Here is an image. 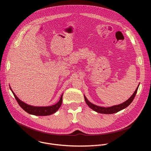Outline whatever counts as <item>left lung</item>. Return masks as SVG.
<instances>
[{"instance_id":"obj_1","label":"left lung","mask_w":151,"mask_h":151,"mask_svg":"<svg viewBox=\"0 0 151 151\" xmlns=\"http://www.w3.org/2000/svg\"><path fill=\"white\" fill-rule=\"evenodd\" d=\"M138 88H139V85H138V87H137L136 91L133 93V94L130 97V99H128V100H127V101H125V102H124L122 104H118V105H115V106L109 107H100V106H96V105L90 103L88 100V99L86 98V97L85 96H84V98H85V100L86 103L87 104V105L90 107L91 109H92L94 111H96L97 112H99V113H101V114H112L116 113V112L126 108L127 106L130 105L132 103V102L133 101V100H134V99L136 96V94L137 93Z\"/></svg>"}]
</instances>
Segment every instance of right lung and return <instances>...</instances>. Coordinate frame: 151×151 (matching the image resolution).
I'll return each mask as SVG.
<instances>
[{"mask_svg":"<svg viewBox=\"0 0 151 151\" xmlns=\"http://www.w3.org/2000/svg\"><path fill=\"white\" fill-rule=\"evenodd\" d=\"M16 100L17 101L19 106H21V108L24 110L27 113L37 116H47L50 115L51 114H54L59 108L61 105L62 100H63V94L61 95L60 99L58 103L55 104L47 106V107H37V106H32L30 105H28L27 104L24 103L23 101H21L15 94V93L12 91Z\"/></svg>","mask_w":151,"mask_h":151,"instance_id":"1","label":"right lung"}]
</instances>
